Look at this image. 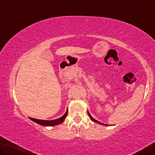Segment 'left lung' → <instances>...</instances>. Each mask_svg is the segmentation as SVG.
<instances>
[{"label":"left lung","instance_id":"obj_1","mask_svg":"<svg viewBox=\"0 0 155 155\" xmlns=\"http://www.w3.org/2000/svg\"><path fill=\"white\" fill-rule=\"evenodd\" d=\"M88 116L90 117V118H91V120L93 121H94V122H96V123H98V124H102L103 125V124L102 123H100V121H97V120H95V119H94V118H93L92 116H91V114H90V113L88 112ZM104 125H106V124H104Z\"/></svg>","mask_w":155,"mask_h":155}]
</instances>
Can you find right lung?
<instances>
[{
	"mask_svg": "<svg viewBox=\"0 0 155 155\" xmlns=\"http://www.w3.org/2000/svg\"><path fill=\"white\" fill-rule=\"evenodd\" d=\"M67 114H68V111H67L66 113L64 114L61 117L57 119V120H51V121L41 120H38V119H34V118H31V117H30V120H31L35 122V123H37L39 125H44V126H53V125H57L63 122L64 120H65V118L67 116Z\"/></svg>",
	"mask_w": 155,
	"mask_h": 155,
	"instance_id": "obj_1",
	"label": "right lung"
}]
</instances>
